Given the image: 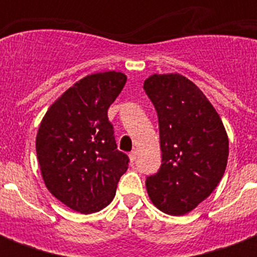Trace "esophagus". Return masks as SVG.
<instances>
[{"label":"esophagus","mask_w":257,"mask_h":257,"mask_svg":"<svg viewBox=\"0 0 257 257\" xmlns=\"http://www.w3.org/2000/svg\"><path fill=\"white\" fill-rule=\"evenodd\" d=\"M129 159H131V161H136V159H137V151L136 149H133L132 152L129 153Z\"/></svg>","instance_id":"1"}]
</instances>
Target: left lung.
Wrapping results in <instances>:
<instances>
[{
    "label": "left lung",
    "instance_id": "obj_1",
    "mask_svg": "<svg viewBox=\"0 0 257 257\" xmlns=\"http://www.w3.org/2000/svg\"><path fill=\"white\" fill-rule=\"evenodd\" d=\"M144 90L159 117L161 167L147 177L160 211L179 216L211 195L228 160V136L204 93L181 74H153Z\"/></svg>",
    "mask_w": 257,
    "mask_h": 257
}]
</instances>
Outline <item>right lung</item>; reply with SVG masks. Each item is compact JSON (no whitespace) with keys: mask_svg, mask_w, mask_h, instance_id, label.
<instances>
[{"mask_svg":"<svg viewBox=\"0 0 257 257\" xmlns=\"http://www.w3.org/2000/svg\"><path fill=\"white\" fill-rule=\"evenodd\" d=\"M126 76H86L46 112L36 139L42 179L52 195L81 213L101 211L116 195L129 157L117 149L108 109Z\"/></svg>","mask_w":257,"mask_h":257,"instance_id":"1","label":"right lung"}]
</instances>
